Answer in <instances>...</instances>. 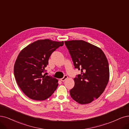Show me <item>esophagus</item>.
I'll list each match as a JSON object with an SVG mask.
<instances>
[{"instance_id": "esophagus-1", "label": "esophagus", "mask_w": 129, "mask_h": 129, "mask_svg": "<svg viewBox=\"0 0 129 129\" xmlns=\"http://www.w3.org/2000/svg\"><path fill=\"white\" fill-rule=\"evenodd\" d=\"M68 77L67 75H64V77L63 78L60 79V81H62V82H64V81H65L66 79H68Z\"/></svg>"}]
</instances>
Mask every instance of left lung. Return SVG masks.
Instances as JSON below:
<instances>
[{"label": "left lung", "instance_id": "1", "mask_svg": "<svg viewBox=\"0 0 129 129\" xmlns=\"http://www.w3.org/2000/svg\"><path fill=\"white\" fill-rule=\"evenodd\" d=\"M74 68L81 70L74 79L75 85L70 93L80 104L91 103L101 96L109 79L108 60L99 47L83 40L65 41Z\"/></svg>", "mask_w": 129, "mask_h": 129}]
</instances>
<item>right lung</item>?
<instances>
[{
    "label": "right lung",
    "instance_id": "add662e5",
    "mask_svg": "<svg viewBox=\"0 0 129 129\" xmlns=\"http://www.w3.org/2000/svg\"><path fill=\"white\" fill-rule=\"evenodd\" d=\"M63 45V41L39 40L18 54L14 64V76L19 87L28 98L44 101L56 90L58 80L44 73L51 54Z\"/></svg>",
    "mask_w": 129,
    "mask_h": 129
}]
</instances>
